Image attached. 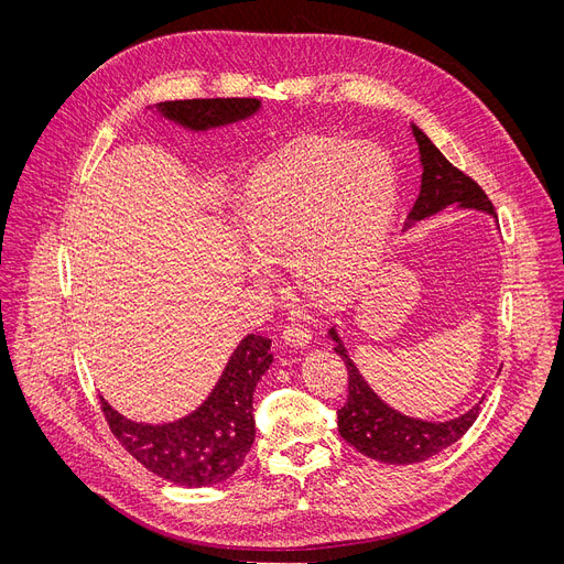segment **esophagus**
<instances>
[{
	"label": "esophagus",
	"mask_w": 564,
	"mask_h": 564,
	"mask_svg": "<svg viewBox=\"0 0 564 564\" xmlns=\"http://www.w3.org/2000/svg\"><path fill=\"white\" fill-rule=\"evenodd\" d=\"M311 337H313V330H311L308 326H305V324H301V322H292V324H288V326L283 328V339H285L288 344L296 346V348L308 346V344H311Z\"/></svg>",
	"instance_id": "1"
}]
</instances>
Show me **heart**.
I'll list each match as a JSON object with an SVG mask.
<instances>
[{"instance_id":"b5f03b06","label":"heart","mask_w":564,"mask_h":564,"mask_svg":"<svg viewBox=\"0 0 564 564\" xmlns=\"http://www.w3.org/2000/svg\"><path fill=\"white\" fill-rule=\"evenodd\" d=\"M395 204V177L382 152L337 143L296 145L256 171L240 223L259 251L249 274L272 281L269 261L290 253L299 281L341 294L365 274Z\"/></svg>"}]
</instances>
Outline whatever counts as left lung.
<instances>
[{"label": "left lung", "instance_id": "1", "mask_svg": "<svg viewBox=\"0 0 564 564\" xmlns=\"http://www.w3.org/2000/svg\"><path fill=\"white\" fill-rule=\"evenodd\" d=\"M412 130L421 150L423 184L416 204L409 212V220H423L449 207V204L479 209L492 216L495 207L486 191L464 171L452 166L425 132H421L416 126H412ZM330 337L337 341L335 352L348 369V400L337 412V430L341 438L360 454L391 466L419 464V460H425L456 443L477 421L484 398L468 414L445 423H427L398 414L365 382L362 373L357 371L344 344L339 341L335 328H330Z\"/></svg>", "mask_w": 564, "mask_h": 564}]
</instances>
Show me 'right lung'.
<instances>
[{
	"label": "right lung",
	"mask_w": 564,
	"mask_h": 564,
	"mask_svg": "<svg viewBox=\"0 0 564 564\" xmlns=\"http://www.w3.org/2000/svg\"><path fill=\"white\" fill-rule=\"evenodd\" d=\"M261 108L259 98H188L160 104L171 121L207 130L245 119ZM272 339L249 333L223 371L218 384L193 414L164 425L123 419L100 398V409L117 441L158 477L186 488L229 479L251 449L256 436L253 389L272 365Z\"/></svg>",
	"instance_id": "obj_1"
}]
</instances>
